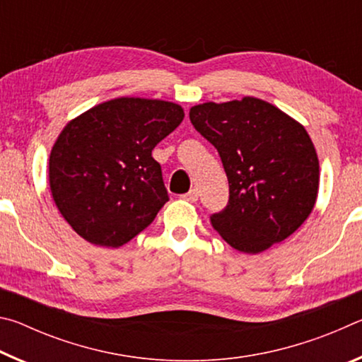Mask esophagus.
Listing matches in <instances>:
<instances>
[{"instance_id":"1","label":"esophagus","mask_w":362,"mask_h":362,"mask_svg":"<svg viewBox=\"0 0 362 362\" xmlns=\"http://www.w3.org/2000/svg\"><path fill=\"white\" fill-rule=\"evenodd\" d=\"M198 196H199V193H198V189L196 188H193V189H189L188 193H185V194H182V199H185V201H188V203H196V201H198Z\"/></svg>"}]
</instances>
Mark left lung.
Returning <instances> with one entry per match:
<instances>
[{
  "label": "left lung",
  "mask_w": 362,
  "mask_h": 362,
  "mask_svg": "<svg viewBox=\"0 0 362 362\" xmlns=\"http://www.w3.org/2000/svg\"><path fill=\"white\" fill-rule=\"evenodd\" d=\"M189 121L216 146L230 199L211 217L233 249L260 254L284 241L313 211L320 161L305 127L257 97L189 108Z\"/></svg>",
  "instance_id": "obj_1"
}]
</instances>
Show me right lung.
I'll return each mask as SVG.
<instances>
[{
	"instance_id": "add662e5",
	"label": "right lung",
	"mask_w": 362,
	"mask_h": 362,
	"mask_svg": "<svg viewBox=\"0 0 362 362\" xmlns=\"http://www.w3.org/2000/svg\"><path fill=\"white\" fill-rule=\"evenodd\" d=\"M183 116L174 102L118 97L66 122L49 156V187L83 240L119 247L155 220L169 196L151 151Z\"/></svg>"
}]
</instances>
